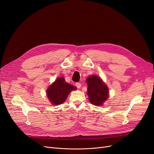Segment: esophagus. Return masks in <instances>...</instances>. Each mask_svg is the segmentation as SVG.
I'll return each instance as SVG.
<instances>
[{"instance_id":"esophagus-1","label":"esophagus","mask_w":154,"mask_h":154,"mask_svg":"<svg viewBox=\"0 0 154 154\" xmlns=\"http://www.w3.org/2000/svg\"><path fill=\"white\" fill-rule=\"evenodd\" d=\"M75 85H76V87H77L78 88H81V84L79 83V82L77 83V84H75Z\"/></svg>"}]
</instances>
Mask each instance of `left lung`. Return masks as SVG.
Instances as JSON below:
<instances>
[{"label":"left lung","mask_w":154,"mask_h":154,"mask_svg":"<svg viewBox=\"0 0 154 154\" xmlns=\"http://www.w3.org/2000/svg\"><path fill=\"white\" fill-rule=\"evenodd\" d=\"M87 92L89 102L97 106H101L109 97L108 86L97 75L88 76L86 79Z\"/></svg>","instance_id":"1"}]
</instances>
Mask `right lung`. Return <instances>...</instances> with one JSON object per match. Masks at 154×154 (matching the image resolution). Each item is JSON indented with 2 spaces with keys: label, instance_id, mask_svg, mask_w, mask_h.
<instances>
[{
  "label": "right lung",
  "instance_id": "obj_1",
  "mask_svg": "<svg viewBox=\"0 0 154 154\" xmlns=\"http://www.w3.org/2000/svg\"><path fill=\"white\" fill-rule=\"evenodd\" d=\"M76 87L66 82L65 78L59 77L48 86L46 91V95L48 100L53 106L62 104L67 99L69 94L76 90Z\"/></svg>",
  "mask_w": 154,
  "mask_h": 154
}]
</instances>
